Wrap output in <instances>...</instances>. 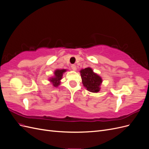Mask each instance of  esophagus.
<instances>
[{
  "instance_id": "1",
  "label": "esophagus",
  "mask_w": 149,
  "mask_h": 149,
  "mask_svg": "<svg viewBox=\"0 0 149 149\" xmlns=\"http://www.w3.org/2000/svg\"><path fill=\"white\" fill-rule=\"evenodd\" d=\"M71 67L72 70H73V71H76V65H72L71 66Z\"/></svg>"
}]
</instances>
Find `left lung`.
<instances>
[{
	"instance_id": "obj_1",
	"label": "left lung",
	"mask_w": 149,
	"mask_h": 149,
	"mask_svg": "<svg viewBox=\"0 0 149 149\" xmlns=\"http://www.w3.org/2000/svg\"><path fill=\"white\" fill-rule=\"evenodd\" d=\"M80 74L84 87L88 91L96 93L100 91L102 79L100 75L94 73L91 68L88 67L81 70Z\"/></svg>"
}]
</instances>
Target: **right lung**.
Wrapping results in <instances>:
<instances>
[{
    "label": "right lung",
    "instance_id": "obj_1",
    "mask_svg": "<svg viewBox=\"0 0 149 149\" xmlns=\"http://www.w3.org/2000/svg\"><path fill=\"white\" fill-rule=\"evenodd\" d=\"M66 71L65 69H56L54 71V75L48 79L49 81L53 84V87L57 88L58 86L60 85L63 75Z\"/></svg>",
    "mask_w": 149,
    "mask_h": 149
}]
</instances>
